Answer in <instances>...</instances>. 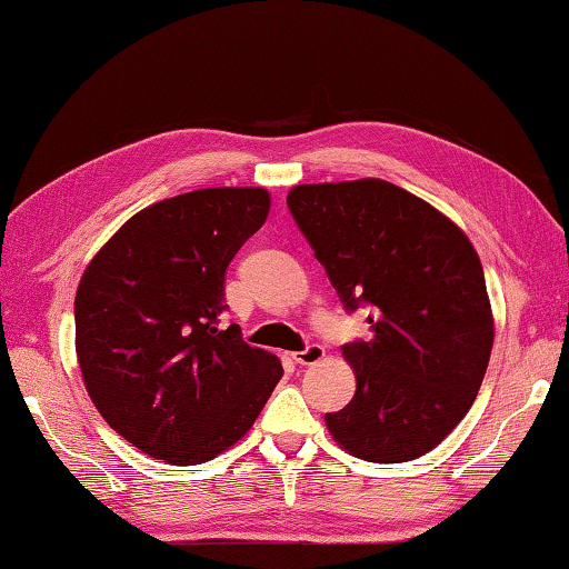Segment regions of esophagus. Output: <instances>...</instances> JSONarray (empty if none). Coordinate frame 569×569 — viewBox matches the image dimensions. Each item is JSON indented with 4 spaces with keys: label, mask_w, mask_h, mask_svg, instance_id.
<instances>
[{
    "label": "esophagus",
    "mask_w": 569,
    "mask_h": 569,
    "mask_svg": "<svg viewBox=\"0 0 569 569\" xmlns=\"http://www.w3.org/2000/svg\"><path fill=\"white\" fill-rule=\"evenodd\" d=\"M326 356V351H323V346H319V343H311V346H306L303 351H296V353H291V359L296 361V363H301V366H313V363H319L321 359Z\"/></svg>",
    "instance_id": "1"
}]
</instances>
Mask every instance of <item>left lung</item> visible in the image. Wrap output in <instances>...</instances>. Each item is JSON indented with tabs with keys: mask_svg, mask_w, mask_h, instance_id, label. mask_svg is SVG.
Masks as SVG:
<instances>
[{
	"mask_svg": "<svg viewBox=\"0 0 569 569\" xmlns=\"http://www.w3.org/2000/svg\"><path fill=\"white\" fill-rule=\"evenodd\" d=\"M286 200L346 308L371 306V339L343 346L356 393L326 427L366 461L423 457L465 419L492 353L475 246L441 210L379 178L296 186Z\"/></svg>",
	"mask_w": 569,
	"mask_h": 569,
	"instance_id": "1",
	"label": "left lung"
}]
</instances>
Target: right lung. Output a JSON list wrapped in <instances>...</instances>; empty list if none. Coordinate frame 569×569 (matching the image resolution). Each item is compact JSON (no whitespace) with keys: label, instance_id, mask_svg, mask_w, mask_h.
Instances as JSON below:
<instances>
[{"label":"right lung","instance_id":"right-lung-1","mask_svg":"<svg viewBox=\"0 0 569 569\" xmlns=\"http://www.w3.org/2000/svg\"><path fill=\"white\" fill-rule=\"evenodd\" d=\"M266 188H203L142 208L84 268L74 351L100 417L168 465H203L248 435L283 366L226 313L223 278L266 223Z\"/></svg>","mask_w":569,"mask_h":569}]
</instances>
